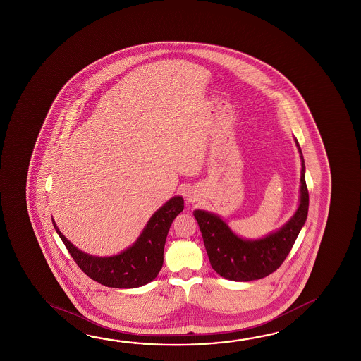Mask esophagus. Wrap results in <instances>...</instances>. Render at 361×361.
Segmentation results:
<instances>
[{"label": "esophagus", "instance_id": "34e87169", "mask_svg": "<svg viewBox=\"0 0 361 361\" xmlns=\"http://www.w3.org/2000/svg\"><path fill=\"white\" fill-rule=\"evenodd\" d=\"M186 201L188 202H195V201H197V199H199V195H197V192H196L195 190H189L188 192H186Z\"/></svg>", "mask_w": 361, "mask_h": 361}]
</instances>
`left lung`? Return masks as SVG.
Masks as SVG:
<instances>
[{
  "label": "left lung",
  "instance_id": "8db88e82",
  "mask_svg": "<svg viewBox=\"0 0 361 361\" xmlns=\"http://www.w3.org/2000/svg\"><path fill=\"white\" fill-rule=\"evenodd\" d=\"M295 146L301 157L300 204L290 220L278 231L259 239L239 237L216 214L195 210L194 216L200 228L204 245L214 271L235 282H249L267 277L283 263L306 223L308 190L305 178V160L300 143Z\"/></svg>",
  "mask_w": 361,
  "mask_h": 361
}]
</instances>
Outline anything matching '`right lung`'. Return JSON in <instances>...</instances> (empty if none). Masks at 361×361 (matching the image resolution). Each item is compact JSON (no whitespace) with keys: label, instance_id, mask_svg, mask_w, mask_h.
<instances>
[{"label":"right lung","instance_id":"right-lung-1","mask_svg":"<svg viewBox=\"0 0 361 361\" xmlns=\"http://www.w3.org/2000/svg\"><path fill=\"white\" fill-rule=\"evenodd\" d=\"M183 210V196H173L149 218L136 242L119 255L97 257L84 253L53 225L79 268L95 282L113 288H137L152 282L164 264L166 237L173 219Z\"/></svg>","mask_w":361,"mask_h":361}]
</instances>
